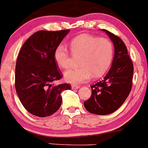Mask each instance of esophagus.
Here are the masks:
<instances>
[{
	"instance_id": "34e87169",
	"label": "esophagus",
	"mask_w": 148,
	"mask_h": 148,
	"mask_svg": "<svg viewBox=\"0 0 148 148\" xmlns=\"http://www.w3.org/2000/svg\"><path fill=\"white\" fill-rule=\"evenodd\" d=\"M72 88L73 89H75V90H77V89H78V88H80V85H72Z\"/></svg>"
}]
</instances>
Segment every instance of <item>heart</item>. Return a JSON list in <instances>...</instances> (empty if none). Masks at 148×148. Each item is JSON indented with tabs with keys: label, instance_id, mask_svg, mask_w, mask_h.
I'll return each instance as SVG.
<instances>
[{
	"label": "heart",
	"instance_id": "heart-1",
	"mask_svg": "<svg viewBox=\"0 0 148 148\" xmlns=\"http://www.w3.org/2000/svg\"><path fill=\"white\" fill-rule=\"evenodd\" d=\"M73 56H81L79 68H71L64 73V79L72 84H79L90 80L103 77L109 71L114 58L112 42L107 38L90 34L80 35L70 43ZM53 57L60 69H66L69 65L71 53L64 44L56 48Z\"/></svg>",
	"mask_w": 148,
	"mask_h": 148
}]
</instances>
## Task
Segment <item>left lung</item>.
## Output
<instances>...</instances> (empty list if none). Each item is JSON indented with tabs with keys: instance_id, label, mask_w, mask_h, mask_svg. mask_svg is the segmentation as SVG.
Segmentation results:
<instances>
[{
	"instance_id": "8db88e82",
	"label": "left lung",
	"mask_w": 148,
	"mask_h": 148,
	"mask_svg": "<svg viewBox=\"0 0 148 148\" xmlns=\"http://www.w3.org/2000/svg\"><path fill=\"white\" fill-rule=\"evenodd\" d=\"M113 42L115 48L112 66L103 80L91 85L92 95L84 102L89 112L104 115L112 113L124 103L132 88L133 65L123 41L103 29Z\"/></svg>"
}]
</instances>
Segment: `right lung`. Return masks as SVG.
I'll use <instances>...</instances> for the list:
<instances>
[{"label":"right lung","mask_w":148,"mask_h":148,"mask_svg":"<svg viewBox=\"0 0 148 148\" xmlns=\"http://www.w3.org/2000/svg\"><path fill=\"white\" fill-rule=\"evenodd\" d=\"M69 30H39L23 45L16 66L15 86L21 103L32 115L48 117L62 103L61 92L71 90L68 83L56 85L62 77L53 53Z\"/></svg>","instance_id":"add662e5"}]
</instances>
